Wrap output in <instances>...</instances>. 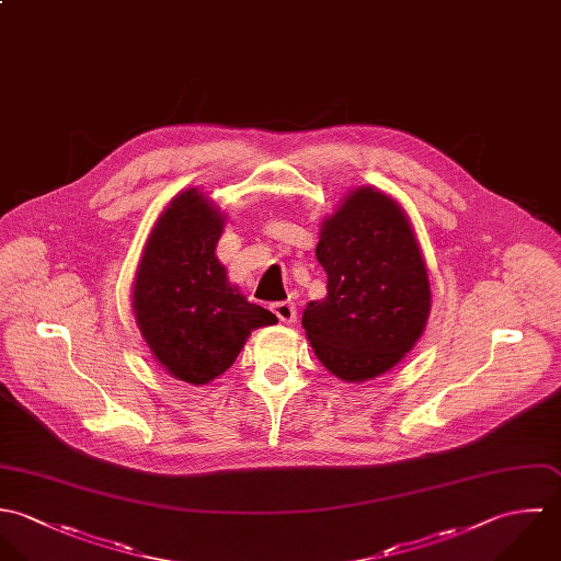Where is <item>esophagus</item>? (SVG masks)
Listing matches in <instances>:
<instances>
[{"instance_id":"34e87169","label":"esophagus","mask_w":561,"mask_h":561,"mask_svg":"<svg viewBox=\"0 0 561 561\" xmlns=\"http://www.w3.org/2000/svg\"><path fill=\"white\" fill-rule=\"evenodd\" d=\"M271 310L275 312V317H277L282 323H295V319H297L295 304H290V301H277V304L271 306Z\"/></svg>"}]
</instances>
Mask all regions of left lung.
<instances>
[{
  "mask_svg": "<svg viewBox=\"0 0 561 561\" xmlns=\"http://www.w3.org/2000/svg\"><path fill=\"white\" fill-rule=\"evenodd\" d=\"M328 297L308 304L304 328L328 370L366 381L390 370L421 337L432 290L412 225L373 188L353 191L317 244Z\"/></svg>",
  "mask_w": 561,
  "mask_h": 561,
  "instance_id": "1",
  "label": "left lung"
}]
</instances>
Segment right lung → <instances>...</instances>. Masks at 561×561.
<instances>
[{
    "label": "right lung",
    "mask_w": 561,
    "mask_h": 561,
    "mask_svg": "<svg viewBox=\"0 0 561 561\" xmlns=\"http://www.w3.org/2000/svg\"><path fill=\"white\" fill-rule=\"evenodd\" d=\"M224 217L195 188L153 227L134 286V312L156 359L178 379L208 383L238 357L251 330L277 323L229 286L215 255Z\"/></svg>",
    "instance_id": "right-lung-1"
}]
</instances>
